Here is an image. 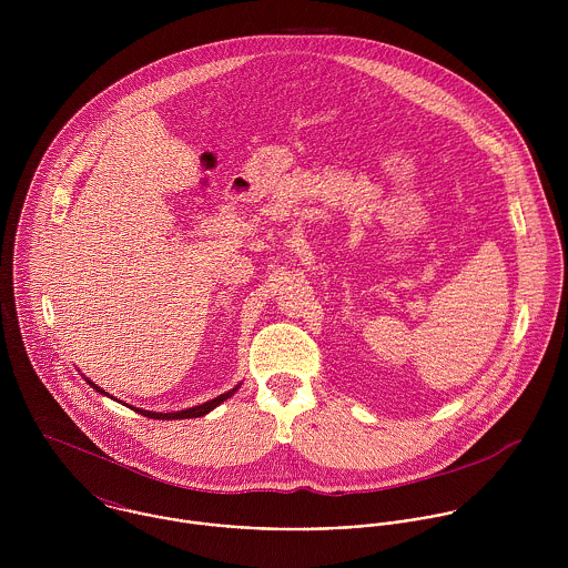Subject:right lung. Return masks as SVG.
Here are the masks:
<instances>
[{
	"label": "right lung",
	"instance_id": "obj_1",
	"mask_svg": "<svg viewBox=\"0 0 568 568\" xmlns=\"http://www.w3.org/2000/svg\"><path fill=\"white\" fill-rule=\"evenodd\" d=\"M98 394H102V396H109L104 389H100L98 385H93L89 378H84ZM241 389V383L234 387V389H230V392H225V394H221V396H216V398H212V400H207V403H203V405L190 406V408H183V410H170V413H162V410H146V408H138V406H131L135 413H142V415H146V417H153V419H190V417H203V415H207L210 410H214L216 406L223 405L227 398H232L236 392ZM111 400H113V396H109ZM118 403H122V400H118ZM124 405V403H122Z\"/></svg>",
	"mask_w": 568,
	"mask_h": 568
}]
</instances>
